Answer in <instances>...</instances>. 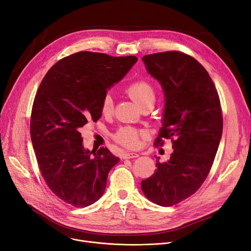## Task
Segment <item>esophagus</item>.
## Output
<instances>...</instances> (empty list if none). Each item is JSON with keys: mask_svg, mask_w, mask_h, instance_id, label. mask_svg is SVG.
<instances>
[{"mask_svg": "<svg viewBox=\"0 0 251 251\" xmlns=\"http://www.w3.org/2000/svg\"><path fill=\"white\" fill-rule=\"evenodd\" d=\"M139 154L138 153H135V152H124L122 157L124 159H130V158H135V157H138Z\"/></svg>", "mask_w": 251, "mask_h": 251, "instance_id": "obj_1", "label": "esophagus"}]
</instances>
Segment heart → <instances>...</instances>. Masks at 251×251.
Wrapping results in <instances>:
<instances>
[{
	"instance_id": "obj_1",
	"label": "heart",
	"mask_w": 251,
	"mask_h": 251,
	"mask_svg": "<svg viewBox=\"0 0 251 251\" xmlns=\"http://www.w3.org/2000/svg\"><path fill=\"white\" fill-rule=\"evenodd\" d=\"M125 93L134 101L141 109L147 105H154L156 93L153 86L146 79H137L131 82L125 89ZM101 112L104 116H111L114 112V101L110 94H107L101 104ZM146 136L144 131L132 127H122L114 134L117 143L127 147L135 148L139 145L141 137Z\"/></svg>"
}]
</instances>
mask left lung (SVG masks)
<instances>
[{
	"instance_id": "obj_1",
	"label": "left lung",
	"mask_w": 251,
	"mask_h": 251,
	"mask_svg": "<svg viewBox=\"0 0 251 251\" xmlns=\"http://www.w3.org/2000/svg\"><path fill=\"white\" fill-rule=\"evenodd\" d=\"M148 73L162 86L165 109L154 145L171 139L174 152L156 160L154 174L141 181L150 201L171 207L194 195L207 178L223 131L220 98L204 66L180 51L143 56Z\"/></svg>"
}]
</instances>
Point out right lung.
<instances>
[{
    "label": "right lung",
    "mask_w": 251,
    "mask_h": 251,
    "mask_svg": "<svg viewBox=\"0 0 251 251\" xmlns=\"http://www.w3.org/2000/svg\"><path fill=\"white\" fill-rule=\"evenodd\" d=\"M137 61L79 51L58 60L43 77L32 106L30 134L46 185L76 208L102 197L108 174L120 160L105 147L86 150L79 128L102 117L107 90Z\"/></svg>",
    "instance_id": "1"
}]
</instances>
